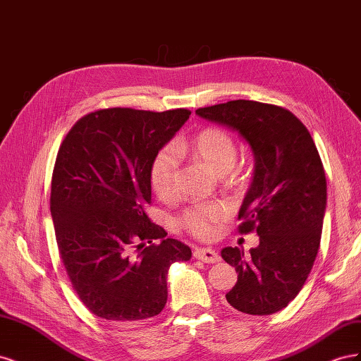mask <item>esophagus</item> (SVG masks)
I'll list each match as a JSON object with an SVG mask.
<instances>
[{
	"label": "esophagus",
	"instance_id": "1",
	"mask_svg": "<svg viewBox=\"0 0 361 361\" xmlns=\"http://www.w3.org/2000/svg\"><path fill=\"white\" fill-rule=\"evenodd\" d=\"M194 257L204 262V264H216V262H220V256L212 248H197L194 251Z\"/></svg>",
	"mask_w": 361,
	"mask_h": 361
}]
</instances>
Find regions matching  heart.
<instances>
[{
    "mask_svg": "<svg viewBox=\"0 0 361 361\" xmlns=\"http://www.w3.org/2000/svg\"><path fill=\"white\" fill-rule=\"evenodd\" d=\"M179 157H188L203 164L216 176H224L235 167L238 146L235 138L220 128H204L191 140H179L173 147L157 154L150 169V185L162 202H173L179 195ZM227 215L220 203H199L179 216V226L195 238L209 239L216 226Z\"/></svg>",
    "mask_w": 361,
    "mask_h": 361,
    "instance_id": "1",
    "label": "heart"
}]
</instances>
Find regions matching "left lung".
I'll return each instance as SVG.
<instances>
[{
	"label": "left lung",
	"instance_id": "obj_1",
	"mask_svg": "<svg viewBox=\"0 0 361 361\" xmlns=\"http://www.w3.org/2000/svg\"><path fill=\"white\" fill-rule=\"evenodd\" d=\"M195 114L241 135L255 157V171L239 209V232L256 231L259 245L244 255L226 247L221 257L238 272L226 293L233 309L272 314L297 297L321 243L326 180L313 138L285 108L256 101H231Z\"/></svg>",
	"mask_w": 361,
	"mask_h": 361
}]
</instances>
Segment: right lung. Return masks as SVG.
Returning a JSON list of instances; mask_svg holds the SVG:
<instances>
[{"label":"right lung","instance_id":"right-lung-1","mask_svg":"<svg viewBox=\"0 0 361 361\" xmlns=\"http://www.w3.org/2000/svg\"><path fill=\"white\" fill-rule=\"evenodd\" d=\"M190 114L108 108L78 120L60 146L51 183L60 256L85 307L113 324L161 313L171 264L191 259L145 212L152 162Z\"/></svg>","mask_w":361,"mask_h":361}]
</instances>
